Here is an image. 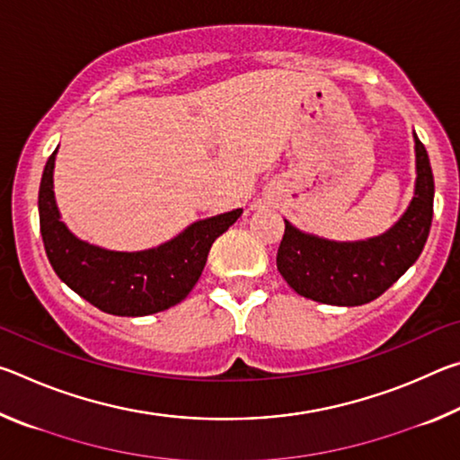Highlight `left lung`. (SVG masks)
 Instances as JSON below:
<instances>
[{"label":"left lung","instance_id":"obj_1","mask_svg":"<svg viewBox=\"0 0 460 460\" xmlns=\"http://www.w3.org/2000/svg\"><path fill=\"white\" fill-rule=\"evenodd\" d=\"M416 189L406 213L384 235L331 241L286 223L278 270L305 298L334 306H361L398 282L422 253L432 225L434 178L426 147L414 134Z\"/></svg>","mask_w":460,"mask_h":460}]
</instances>
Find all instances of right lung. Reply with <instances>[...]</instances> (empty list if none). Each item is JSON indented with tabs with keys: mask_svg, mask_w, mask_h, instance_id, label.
Returning a JSON list of instances; mask_svg holds the SVG:
<instances>
[{
	"mask_svg": "<svg viewBox=\"0 0 460 460\" xmlns=\"http://www.w3.org/2000/svg\"><path fill=\"white\" fill-rule=\"evenodd\" d=\"M58 150V147H57ZM57 150L46 162L38 213L52 270L93 306L115 316H146L182 302L205 270L208 249L235 223L243 208L192 223L181 235L144 252H111L75 237L54 200Z\"/></svg>",
	"mask_w": 460,
	"mask_h": 460,
	"instance_id": "1",
	"label": "right lung"
}]
</instances>
